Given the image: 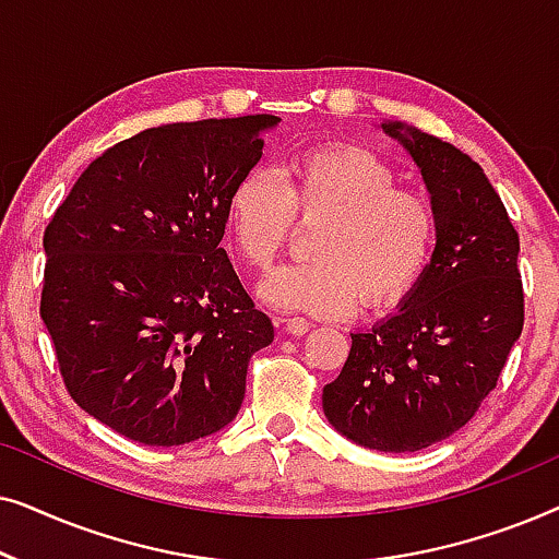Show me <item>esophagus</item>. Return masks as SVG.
Wrapping results in <instances>:
<instances>
[{
	"label": "esophagus",
	"mask_w": 559,
	"mask_h": 559,
	"mask_svg": "<svg viewBox=\"0 0 559 559\" xmlns=\"http://www.w3.org/2000/svg\"><path fill=\"white\" fill-rule=\"evenodd\" d=\"M280 323L285 325V331L289 335H305V333L310 331V323L305 318H282Z\"/></svg>",
	"instance_id": "obj_1"
}]
</instances>
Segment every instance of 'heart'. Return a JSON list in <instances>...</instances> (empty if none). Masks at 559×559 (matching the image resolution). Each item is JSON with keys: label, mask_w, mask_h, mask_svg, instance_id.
Segmentation results:
<instances>
[{"label": "heart", "mask_w": 559, "mask_h": 559, "mask_svg": "<svg viewBox=\"0 0 559 559\" xmlns=\"http://www.w3.org/2000/svg\"><path fill=\"white\" fill-rule=\"evenodd\" d=\"M297 218L323 221L312 236V262L266 277L259 295L277 310L318 318L381 310L402 302L430 264L438 218L415 190L396 188V173L356 144L316 147L289 159L285 178L249 170L236 182L226 221L243 262L270 270Z\"/></svg>", "instance_id": "1"}]
</instances>
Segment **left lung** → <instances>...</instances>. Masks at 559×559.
Listing matches in <instances>:
<instances>
[{
    "label": "left lung",
    "instance_id": "left-lung-1",
    "mask_svg": "<svg viewBox=\"0 0 559 559\" xmlns=\"http://www.w3.org/2000/svg\"><path fill=\"white\" fill-rule=\"evenodd\" d=\"M373 127L417 165L438 239L396 312L350 333L343 371L323 386V412L356 445L415 453L476 415L522 335L519 234L476 159L404 121Z\"/></svg>",
    "mask_w": 559,
    "mask_h": 559
}]
</instances>
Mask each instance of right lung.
<instances>
[{"instance_id": "right-lung-1", "label": "right lung", "mask_w": 559, "mask_h": 559, "mask_svg": "<svg viewBox=\"0 0 559 559\" xmlns=\"http://www.w3.org/2000/svg\"><path fill=\"white\" fill-rule=\"evenodd\" d=\"M280 117L144 129L91 163L45 228L40 316L68 392L152 448L239 415L247 366L274 325L226 249V205Z\"/></svg>"}]
</instances>
